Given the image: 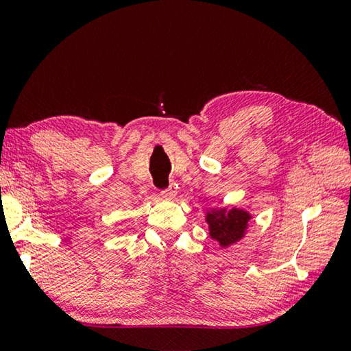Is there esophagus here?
<instances>
[{
    "instance_id": "34e87169",
    "label": "esophagus",
    "mask_w": 351,
    "mask_h": 351,
    "mask_svg": "<svg viewBox=\"0 0 351 351\" xmlns=\"http://www.w3.org/2000/svg\"><path fill=\"white\" fill-rule=\"evenodd\" d=\"M161 195L165 198H175L176 197V186H175V184H170L167 189H164Z\"/></svg>"
}]
</instances>
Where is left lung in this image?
<instances>
[{
  "label": "left lung",
  "mask_w": 351,
  "mask_h": 351,
  "mask_svg": "<svg viewBox=\"0 0 351 351\" xmlns=\"http://www.w3.org/2000/svg\"><path fill=\"white\" fill-rule=\"evenodd\" d=\"M251 215L241 209H219L207 212L206 221L209 224V232L213 240L219 243V246H229L245 237L247 223Z\"/></svg>",
  "instance_id": "left-lung-1"
}]
</instances>
